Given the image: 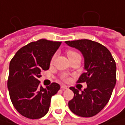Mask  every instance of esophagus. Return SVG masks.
I'll use <instances>...</instances> for the list:
<instances>
[{"label": "esophagus", "instance_id": "esophagus-1", "mask_svg": "<svg viewBox=\"0 0 125 125\" xmlns=\"http://www.w3.org/2000/svg\"><path fill=\"white\" fill-rule=\"evenodd\" d=\"M61 89L63 90H65L68 89V87H67V86H66V85H61Z\"/></svg>", "mask_w": 125, "mask_h": 125}]
</instances>
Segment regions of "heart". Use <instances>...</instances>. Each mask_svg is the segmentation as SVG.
Segmentation results:
<instances>
[{
  "label": "heart",
  "instance_id": "1",
  "mask_svg": "<svg viewBox=\"0 0 125 125\" xmlns=\"http://www.w3.org/2000/svg\"><path fill=\"white\" fill-rule=\"evenodd\" d=\"M74 53H77L74 52V51H71V50H69V51H67V52H66V54H67L68 56H70V55L74 54ZM62 79L63 80H64V81H67V80H69V77H68L66 75H63L62 77Z\"/></svg>",
  "mask_w": 125,
  "mask_h": 125
}]
</instances>
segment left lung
I'll use <instances>...</instances> for the list:
<instances>
[{
	"label": "left lung",
	"mask_w": 125,
	"mask_h": 125,
	"mask_svg": "<svg viewBox=\"0 0 125 125\" xmlns=\"http://www.w3.org/2000/svg\"><path fill=\"white\" fill-rule=\"evenodd\" d=\"M65 42L82 53L86 70L77 83L85 82L87 88L80 93L75 87H70L74 98L69 101V108L77 116H93L104 108L112 94L116 81L115 61L110 51L99 42L87 39Z\"/></svg>",
	"instance_id": "obj_1"
}]
</instances>
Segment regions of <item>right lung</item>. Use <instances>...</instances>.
Returning a JSON list of instances; mask_svg holds the SVG:
<instances>
[{
  "mask_svg": "<svg viewBox=\"0 0 125 125\" xmlns=\"http://www.w3.org/2000/svg\"><path fill=\"white\" fill-rule=\"evenodd\" d=\"M61 44L45 39L32 42L20 48L10 62L7 84L10 98L16 111L27 118L44 116L49 110L51 97L60 89L56 83L43 88L38 79L41 71L49 69Z\"/></svg>",
  "mask_w": 125,
  "mask_h": 125,
  "instance_id": "1",
  "label": "right lung"
}]
</instances>
